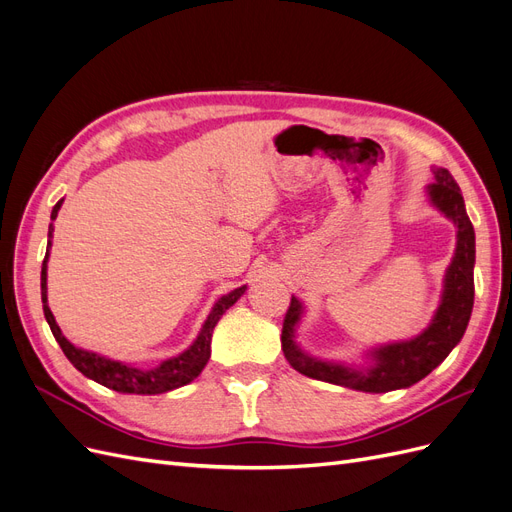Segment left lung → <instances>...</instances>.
<instances>
[{"label":"left lung","mask_w":512,"mask_h":512,"mask_svg":"<svg viewBox=\"0 0 512 512\" xmlns=\"http://www.w3.org/2000/svg\"><path fill=\"white\" fill-rule=\"evenodd\" d=\"M436 208H440L457 225V249L444 278L442 302L432 325L417 338L387 344L370 355L374 364L359 372L340 364L308 357L295 344V325L302 317V304L291 298L283 321V353L293 370L317 381L342 385L368 393H387L419 383L421 378L440 366L453 346L464 336L474 304V227L466 214L464 197L449 170H436V183L427 187Z\"/></svg>","instance_id":"left-lung-1"}]
</instances>
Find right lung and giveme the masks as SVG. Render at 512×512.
<instances>
[{
    "label": "right lung",
    "mask_w": 512,
    "mask_h": 512,
    "mask_svg": "<svg viewBox=\"0 0 512 512\" xmlns=\"http://www.w3.org/2000/svg\"><path fill=\"white\" fill-rule=\"evenodd\" d=\"M61 202H57L53 212H51L53 221L57 219ZM51 236H53V225L48 227V238H51ZM48 249H51V240H48ZM46 261H48V251H46V257H44V263H42V276H40L44 317H46L48 325H51V332H53L55 340L59 342L61 351L65 353V357L72 361V366L78 372H82L95 383H100V385H104L108 389H114V391H121V393H140V395L166 393V391L183 387V385L191 383L193 378L200 376V372L204 370V366L208 364V359H210V342H212L214 325L219 323V319L223 317V312L227 308H232L238 302V298L246 289V287H238L232 293L223 295V298L217 304H214L212 312H210L204 327H202L200 336H197V340L189 346L185 353H180L178 357H172V359H166L161 366H157L153 370H140V368H134V366L121 364V361H112V359H106L102 355L76 349V346L61 334L59 325L55 323L53 312L46 304Z\"/></svg>",
    "instance_id": "1"
}]
</instances>
